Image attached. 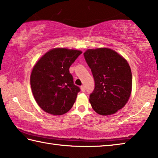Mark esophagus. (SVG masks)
Instances as JSON below:
<instances>
[{"instance_id":"obj_1","label":"esophagus","mask_w":158,"mask_h":158,"mask_svg":"<svg viewBox=\"0 0 158 158\" xmlns=\"http://www.w3.org/2000/svg\"><path fill=\"white\" fill-rule=\"evenodd\" d=\"M81 91L82 92H85V87L84 86V85H81Z\"/></svg>"}]
</instances>
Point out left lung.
<instances>
[{"label": "left lung", "instance_id": "8db88e82", "mask_svg": "<svg viewBox=\"0 0 158 158\" xmlns=\"http://www.w3.org/2000/svg\"><path fill=\"white\" fill-rule=\"evenodd\" d=\"M84 56L95 81L89 99L93 109L102 116L116 113L126 105L132 91L129 64L107 48L88 49Z\"/></svg>", "mask_w": 158, "mask_h": 158}]
</instances>
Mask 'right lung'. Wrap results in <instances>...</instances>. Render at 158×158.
Listing matches in <instances>:
<instances>
[{"label": "right lung", "mask_w": 158, "mask_h": 158, "mask_svg": "<svg viewBox=\"0 0 158 158\" xmlns=\"http://www.w3.org/2000/svg\"><path fill=\"white\" fill-rule=\"evenodd\" d=\"M81 51L56 48L45 53L33 67L31 86L35 100L42 109L62 115L74 105L79 86L74 84L69 68Z\"/></svg>", "instance_id": "1"}]
</instances>
